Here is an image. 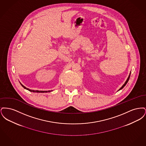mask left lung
Returning <instances> with one entry per match:
<instances>
[{
	"label": "left lung",
	"instance_id": "obj_1",
	"mask_svg": "<svg viewBox=\"0 0 146 146\" xmlns=\"http://www.w3.org/2000/svg\"><path fill=\"white\" fill-rule=\"evenodd\" d=\"M130 74H131V73H130V74H129V76H128V78H127V80H126V82H125V83H124V85H123V86H121V88H120V89H119V90H121V89H123V88H124V86H125V85H126V84L127 83V82H128V81H129V78H130Z\"/></svg>",
	"mask_w": 146,
	"mask_h": 146
}]
</instances>
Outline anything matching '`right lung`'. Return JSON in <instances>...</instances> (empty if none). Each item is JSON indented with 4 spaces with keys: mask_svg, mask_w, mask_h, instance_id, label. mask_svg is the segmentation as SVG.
<instances>
[{
    "mask_svg": "<svg viewBox=\"0 0 146 146\" xmlns=\"http://www.w3.org/2000/svg\"><path fill=\"white\" fill-rule=\"evenodd\" d=\"M21 84V85H22V86L24 88V89H26V90H27L29 91H31V92H42V93H44V92H51V91H52V90H49V91H39V90H31V89H28V88H27L26 87H25V86H23L22 84Z\"/></svg>",
    "mask_w": 146,
    "mask_h": 146,
    "instance_id": "obj_1",
    "label": "right lung"
}]
</instances>
